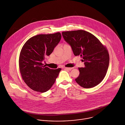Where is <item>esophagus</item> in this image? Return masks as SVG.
I'll list each match as a JSON object with an SVG mask.
<instances>
[{"mask_svg": "<svg viewBox=\"0 0 125 125\" xmlns=\"http://www.w3.org/2000/svg\"><path fill=\"white\" fill-rule=\"evenodd\" d=\"M65 69H66V70H71V69H72L73 68V67H64V68Z\"/></svg>", "mask_w": 125, "mask_h": 125, "instance_id": "esophagus-1", "label": "esophagus"}]
</instances>
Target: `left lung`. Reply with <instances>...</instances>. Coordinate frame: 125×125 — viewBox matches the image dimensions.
<instances>
[{
	"label": "left lung",
	"instance_id": "8db88e82",
	"mask_svg": "<svg viewBox=\"0 0 125 125\" xmlns=\"http://www.w3.org/2000/svg\"><path fill=\"white\" fill-rule=\"evenodd\" d=\"M63 37L71 46L75 56L80 55L85 67H79L75 79L80 86L89 88L98 85L104 78L109 63L106 48L90 33L85 30L62 32Z\"/></svg>",
	"mask_w": 125,
	"mask_h": 125
}]
</instances>
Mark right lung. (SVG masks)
<instances>
[{
    "label": "right lung",
    "mask_w": 125,
    "mask_h": 125,
    "mask_svg": "<svg viewBox=\"0 0 125 125\" xmlns=\"http://www.w3.org/2000/svg\"><path fill=\"white\" fill-rule=\"evenodd\" d=\"M61 39L60 33L40 34L29 39L21 49L20 72L26 84L32 90L45 92L54 84L61 68L42 66L45 57L49 56Z\"/></svg>",
    "instance_id": "1"
}]
</instances>
